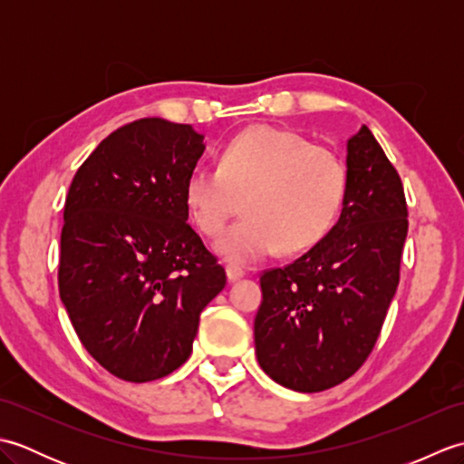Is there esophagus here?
Segmentation results:
<instances>
[{
    "mask_svg": "<svg viewBox=\"0 0 464 464\" xmlns=\"http://www.w3.org/2000/svg\"><path fill=\"white\" fill-rule=\"evenodd\" d=\"M241 277H245V271H243V269L235 267V265H229V267H227V279H229V281H237V279H241Z\"/></svg>",
    "mask_w": 464,
    "mask_h": 464,
    "instance_id": "esophagus-1",
    "label": "esophagus"
}]
</instances>
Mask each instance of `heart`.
Segmentation results:
<instances>
[{
	"label": "heart",
	"instance_id": "heart-1",
	"mask_svg": "<svg viewBox=\"0 0 464 464\" xmlns=\"http://www.w3.org/2000/svg\"><path fill=\"white\" fill-rule=\"evenodd\" d=\"M347 165L331 147L271 125L245 130L219 165L187 175L185 205L207 237H219L245 199V215L217 243L221 257L251 265L277 249L297 253L327 237L347 195Z\"/></svg>",
	"mask_w": 464,
	"mask_h": 464
}]
</instances>
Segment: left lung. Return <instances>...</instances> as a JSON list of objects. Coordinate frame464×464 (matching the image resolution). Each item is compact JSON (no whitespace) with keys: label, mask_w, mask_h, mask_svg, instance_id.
<instances>
[{"label":"left lung","mask_w":464,"mask_h":464,"mask_svg":"<svg viewBox=\"0 0 464 464\" xmlns=\"http://www.w3.org/2000/svg\"><path fill=\"white\" fill-rule=\"evenodd\" d=\"M347 177L327 237L297 261L261 273L257 361L275 382L299 392L337 387L361 369L401 277L405 189L367 125L347 143Z\"/></svg>","instance_id":"8db88e82"}]
</instances>
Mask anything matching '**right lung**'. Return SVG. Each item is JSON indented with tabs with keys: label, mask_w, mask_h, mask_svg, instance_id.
Masks as SVG:
<instances>
[{
	"label": "right lung",
	"mask_w": 464,
	"mask_h": 464,
	"mask_svg": "<svg viewBox=\"0 0 464 464\" xmlns=\"http://www.w3.org/2000/svg\"><path fill=\"white\" fill-rule=\"evenodd\" d=\"M203 150L191 125L143 117L95 147L65 197L59 297L87 353L121 381L179 369L227 283L187 223L185 181Z\"/></svg>",
	"instance_id": "add662e5"
}]
</instances>
